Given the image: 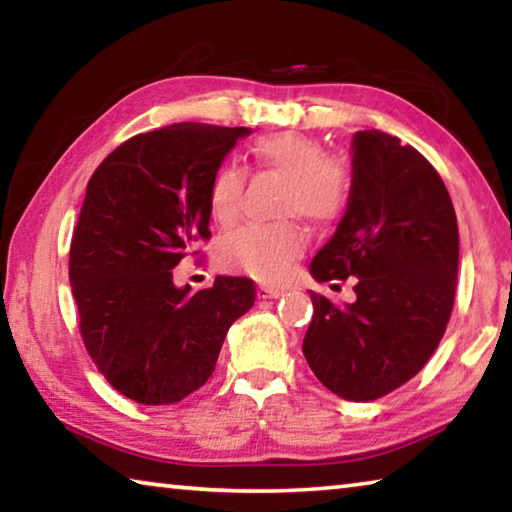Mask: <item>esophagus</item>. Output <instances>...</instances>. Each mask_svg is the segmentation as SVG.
Instances as JSON below:
<instances>
[{
  "instance_id": "obj_1",
  "label": "esophagus",
  "mask_w": 512,
  "mask_h": 512,
  "mask_svg": "<svg viewBox=\"0 0 512 512\" xmlns=\"http://www.w3.org/2000/svg\"><path fill=\"white\" fill-rule=\"evenodd\" d=\"M282 287H257V298L268 300V298H277L282 296Z\"/></svg>"
}]
</instances>
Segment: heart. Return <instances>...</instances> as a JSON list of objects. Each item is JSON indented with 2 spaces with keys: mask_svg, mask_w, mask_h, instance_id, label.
<instances>
[{
  "mask_svg": "<svg viewBox=\"0 0 512 512\" xmlns=\"http://www.w3.org/2000/svg\"><path fill=\"white\" fill-rule=\"evenodd\" d=\"M257 167L284 178L280 214H300L316 228H325L348 212L354 189L350 164L339 155H325L323 144L302 133H271L253 144ZM246 171L237 162H223L207 187V207L221 228L239 219ZM305 250V232L298 223L280 221L246 225L225 237L219 264L241 271L259 282H277Z\"/></svg>",
  "mask_w": 512,
  "mask_h": 512,
  "instance_id": "1",
  "label": "heart"
}]
</instances>
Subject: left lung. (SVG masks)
I'll return each mask as SVG.
<instances>
[{
  "label": "left lung",
  "mask_w": 512,
  "mask_h": 512,
  "mask_svg": "<svg viewBox=\"0 0 512 512\" xmlns=\"http://www.w3.org/2000/svg\"><path fill=\"white\" fill-rule=\"evenodd\" d=\"M354 189L336 235L311 259L318 282L354 280L357 300L311 293L302 354L320 384L372 402L418 375L454 309L458 223L447 187L413 146L381 131L354 135Z\"/></svg>",
  "instance_id": "obj_1"
}]
</instances>
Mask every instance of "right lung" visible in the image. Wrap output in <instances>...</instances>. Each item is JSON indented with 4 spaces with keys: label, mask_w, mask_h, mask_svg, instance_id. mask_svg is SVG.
Returning <instances> with one entry per match:
<instances>
[{
    "label": "right lung",
    "mask_w": 512,
    "mask_h": 512,
    "mask_svg": "<svg viewBox=\"0 0 512 512\" xmlns=\"http://www.w3.org/2000/svg\"><path fill=\"white\" fill-rule=\"evenodd\" d=\"M244 126L173 124L119 144L97 171L69 246V282L90 359L140 404H176L212 377L255 282L219 275L189 293L173 266L212 237L207 187Z\"/></svg>",
    "instance_id": "add662e5"
}]
</instances>
